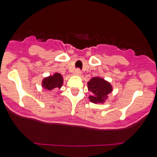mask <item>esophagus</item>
Masks as SVG:
<instances>
[{
    "instance_id": "1",
    "label": "esophagus",
    "mask_w": 157,
    "mask_h": 157,
    "mask_svg": "<svg viewBox=\"0 0 157 157\" xmlns=\"http://www.w3.org/2000/svg\"><path fill=\"white\" fill-rule=\"evenodd\" d=\"M74 73L75 75H77V76H80V75H81V71L79 69H77L74 71V73Z\"/></svg>"
}]
</instances>
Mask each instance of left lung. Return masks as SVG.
<instances>
[{
  "label": "left lung",
  "mask_w": 157,
  "mask_h": 157,
  "mask_svg": "<svg viewBox=\"0 0 157 157\" xmlns=\"http://www.w3.org/2000/svg\"><path fill=\"white\" fill-rule=\"evenodd\" d=\"M88 88L92 95H90V101L94 103H103L107 98V95L112 92L111 84L99 77H92L88 82Z\"/></svg>",
  "instance_id": "obj_1"
}]
</instances>
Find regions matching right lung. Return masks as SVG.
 <instances>
[{
  "label": "right lung",
  "instance_id": "right-lung-1",
  "mask_svg": "<svg viewBox=\"0 0 157 157\" xmlns=\"http://www.w3.org/2000/svg\"><path fill=\"white\" fill-rule=\"evenodd\" d=\"M62 84H63V77L58 73H55L50 77H45L42 81V86L47 90L61 88Z\"/></svg>",
  "mask_w": 157,
  "mask_h": 157
}]
</instances>
